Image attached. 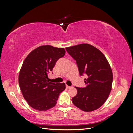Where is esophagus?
Segmentation results:
<instances>
[{
  "instance_id": "esophagus-1",
  "label": "esophagus",
  "mask_w": 133,
  "mask_h": 133,
  "mask_svg": "<svg viewBox=\"0 0 133 133\" xmlns=\"http://www.w3.org/2000/svg\"><path fill=\"white\" fill-rule=\"evenodd\" d=\"M70 88H71V87H69V86H68L67 85H66V89H70Z\"/></svg>"
}]
</instances>
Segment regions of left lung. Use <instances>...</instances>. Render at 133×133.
Returning <instances> with one entry per match:
<instances>
[{"label":"left lung","mask_w":133,"mask_h":133,"mask_svg":"<svg viewBox=\"0 0 133 133\" xmlns=\"http://www.w3.org/2000/svg\"><path fill=\"white\" fill-rule=\"evenodd\" d=\"M66 50L76 61L80 75H85V88L75 87L77 94L72 98L74 105L84 111L102 107L111 90L112 73L106 57L89 44L67 47Z\"/></svg>","instance_id":"obj_1"}]
</instances>
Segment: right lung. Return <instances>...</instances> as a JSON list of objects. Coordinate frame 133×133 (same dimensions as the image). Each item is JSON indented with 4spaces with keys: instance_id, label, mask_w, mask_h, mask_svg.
Instances as JSON below:
<instances>
[{
    "instance_id": "right-lung-1",
    "label": "right lung",
    "mask_w": 133,
    "mask_h": 133,
    "mask_svg": "<svg viewBox=\"0 0 133 133\" xmlns=\"http://www.w3.org/2000/svg\"><path fill=\"white\" fill-rule=\"evenodd\" d=\"M65 54L63 48L42 45L25 59L19 74V85L28 104L35 110L46 111L57 103L65 84L49 82L48 75L57 60Z\"/></svg>"
}]
</instances>
